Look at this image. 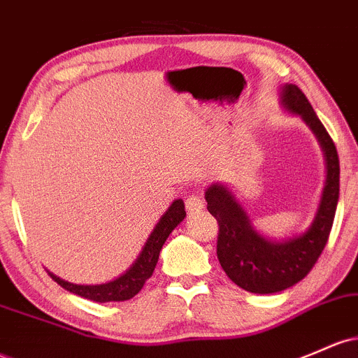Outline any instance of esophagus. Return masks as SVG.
Returning a JSON list of instances; mask_svg holds the SVG:
<instances>
[{
	"label": "esophagus",
	"mask_w": 358,
	"mask_h": 358,
	"mask_svg": "<svg viewBox=\"0 0 358 358\" xmlns=\"http://www.w3.org/2000/svg\"><path fill=\"white\" fill-rule=\"evenodd\" d=\"M203 206H206V202H203V199L200 197V195H197V194L190 195V197H188L187 202H185L187 210L190 212V214H197L199 210L203 209Z\"/></svg>",
	"instance_id": "34e87169"
}]
</instances>
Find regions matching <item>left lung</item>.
Listing matches in <instances>:
<instances>
[{"mask_svg": "<svg viewBox=\"0 0 358 358\" xmlns=\"http://www.w3.org/2000/svg\"><path fill=\"white\" fill-rule=\"evenodd\" d=\"M282 105L306 122L324 152L326 182L309 229L287 241L263 238L229 188L212 183L206 190L207 209L219 224V263L234 284L255 294L280 292L311 272L328 243L340 197L338 152L309 100L296 85H285Z\"/></svg>", "mask_w": 358, "mask_h": 358, "instance_id": "obj_1", "label": "left lung"}]
</instances>
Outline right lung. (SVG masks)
Segmentation results:
<instances>
[{
    "instance_id": "right-lung-1",
    "label": "right lung",
    "mask_w": 358,
    "mask_h": 358,
    "mask_svg": "<svg viewBox=\"0 0 358 358\" xmlns=\"http://www.w3.org/2000/svg\"><path fill=\"white\" fill-rule=\"evenodd\" d=\"M185 203L182 199H176L175 202L168 207V210L164 212L163 217L159 219L156 227L152 229V233L149 234L146 245H144L143 251L139 253V257L136 258V262L125 270L120 277L113 278V280L107 282V284L100 285H78L71 284V282L62 280L57 275L50 273V278L54 282H57L62 289L69 290V292L76 294V296L85 297V299L95 301V302H119V301H127L132 299L141 289L144 287L146 280L151 277L152 272L156 268V263H158L159 251L163 248L164 241L171 234V231L178 226L180 222L185 219Z\"/></svg>"
}]
</instances>
